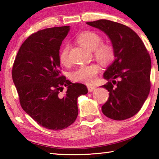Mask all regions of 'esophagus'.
<instances>
[{"label":"esophagus","instance_id":"esophagus-1","mask_svg":"<svg viewBox=\"0 0 159 159\" xmlns=\"http://www.w3.org/2000/svg\"><path fill=\"white\" fill-rule=\"evenodd\" d=\"M95 88H96V87L93 86V85H88V89L89 92H92V91L95 90Z\"/></svg>","mask_w":159,"mask_h":159}]
</instances>
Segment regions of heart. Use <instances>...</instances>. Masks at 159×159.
I'll return each mask as SVG.
<instances>
[{"label": "heart", "instance_id": "obj_1", "mask_svg": "<svg viewBox=\"0 0 159 159\" xmlns=\"http://www.w3.org/2000/svg\"><path fill=\"white\" fill-rule=\"evenodd\" d=\"M77 40L80 45L93 51L95 57L100 61L108 62L114 58V51L113 47L111 45L101 43V37L94 32H82L77 37ZM69 51L68 45H65L61 50L59 53L61 64L66 65L70 61ZM98 70V66L95 64L81 66L71 74V77L75 81L91 84L95 81Z\"/></svg>", "mask_w": 159, "mask_h": 159}]
</instances>
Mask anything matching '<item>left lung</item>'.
<instances>
[{"mask_svg": "<svg viewBox=\"0 0 159 159\" xmlns=\"http://www.w3.org/2000/svg\"><path fill=\"white\" fill-rule=\"evenodd\" d=\"M86 24L103 32L114 51V61L103 74L108 83L102 88L108 90L109 98L102 111L114 120L129 119L140 110L149 95L151 57L140 37L127 26L107 19Z\"/></svg>", "mask_w": 159, "mask_h": 159, "instance_id": "8db88e82", "label": "left lung"}]
</instances>
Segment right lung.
I'll return each mask as SVG.
<instances>
[{
	"instance_id": "right-lung-1",
	"label": "right lung",
	"mask_w": 159,
	"mask_h": 159,
	"mask_svg": "<svg viewBox=\"0 0 159 159\" xmlns=\"http://www.w3.org/2000/svg\"><path fill=\"white\" fill-rule=\"evenodd\" d=\"M69 26L47 28L30 35L15 58L12 78L23 110L38 125L61 130L75 122L77 98L88 90L60 73L59 50ZM65 86L67 90L60 94Z\"/></svg>"
}]
</instances>
